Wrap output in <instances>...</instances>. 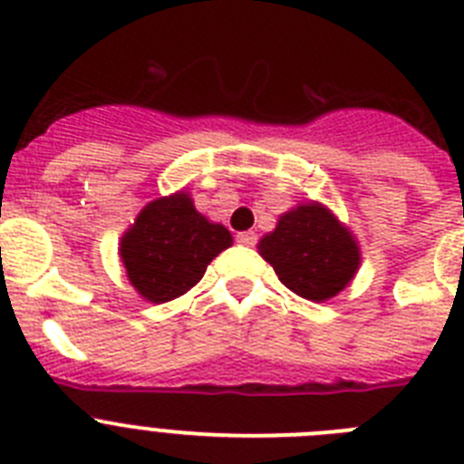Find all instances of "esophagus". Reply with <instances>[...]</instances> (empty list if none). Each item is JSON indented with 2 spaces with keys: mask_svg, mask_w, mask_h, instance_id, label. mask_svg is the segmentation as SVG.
I'll return each instance as SVG.
<instances>
[{
  "mask_svg": "<svg viewBox=\"0 0 464 464\" xmlns=\"http://www.w3.org/2000/svg\"><path fill=\"white\" fill-rule=\"evenodd\" d=\"M236 240H237V245H245V247H252V245H256V233H254V231L237 233Z\"/></svg>",
  "mask_w": 464,
  "mask_h": 464,
  "instance_id": "obj_1",
  "label": "esophagus"
}]
</instances>
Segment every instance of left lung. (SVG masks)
<instances>
[{
  "label": "left lung",
  "instance_id": "obj_1",
  "mask_svg": "<svg viewBox=\"0 0 464 464\" xmlns=\"http://www.w3.org/2000/svg\"><path fill=\"white\" fill-rule=\"evenodd\" d=\"M258 254L286 289L314 303L340 294L361 266L352 231L314 201L284 212L275 231L261 237Z\"/></svg>",
  "mask_w": 464,
  "mask_h": 464
}]
</instances>
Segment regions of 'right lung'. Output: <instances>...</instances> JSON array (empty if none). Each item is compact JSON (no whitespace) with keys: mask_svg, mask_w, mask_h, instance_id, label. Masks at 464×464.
<instances>
[{"mask_svg":"<svg viewBox=\"0 0 464 464\" xmlns=\"http://www.w3.org/2000/svg\"><path fill=\"white\" fill-rule=\"evenodd\" d=\"M222 224L194 208L187 191L148 203L120 242L129 282L150 303H169L201 282L217 254L231 247Z\"/></svg>","mask_w":464,"mask_h":464,"instance_id":"1","label":"right lung"}]
</instances>
